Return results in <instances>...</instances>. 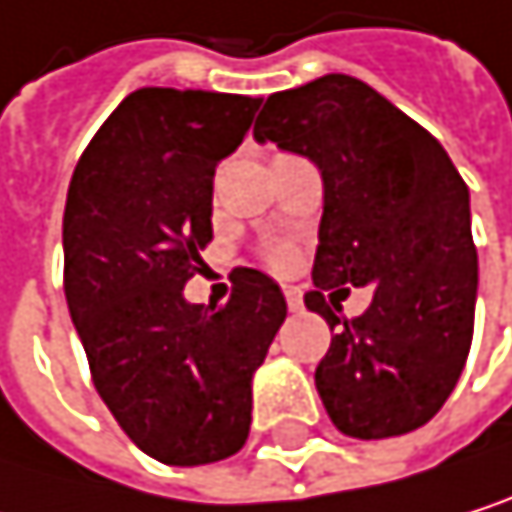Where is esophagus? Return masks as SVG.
Instances as JSON below:
<instances>
[{
    "instance_id": "obj_1",
    "label": "esophagus",
    "mask_w": 512,
    "mask_h": 512,
    "mask_svg": "<svg viewBox=\"0 0 512 512\" xmlns=\"http://www.w3.org/2000/svg\"><path fill=\"white\" fill-rule=\"evenodd\" d=\"M284 296H287V305L290 311H302V290L293 287V284H284Z\"/></svg>"
}]
</instances>
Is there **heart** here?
Segmentation results:
<instances>
[{
	"label": "heart",
	"instance_id": "1",
	"mask_svg": "<svg viewBox=\"0 0 512 512\" xmlns=\"http://www.w3.org/2000/svg\"><path fill=\"white\" fill-rule=\"evenodd\" d=\"M268 259H271V265L284 268V265H290V262H293V247L277 244V247H271V250H268Z\"/></svg>",
	"mask_w": 512,
	"mask_h": 512
}]
</instances>
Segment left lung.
Here are the masks:
<instances>
[{
  "label": "left lung",
  "instance_id": "obj_1",
  "mask_svg": "<svg viewBox=\"0 0 512 512\" xmlns=\"http://www.w3.org/2000/svg\"><path fill=\"white\" fill-rule=\"evenodd\" d=\"M253 137L305 155L323 180L317 290L305 305L336 329L314 372L326 415L357 440L427 424L467 363L479 284L470 192L452 158L418 121L342 72L271 94ZM348 283L373 287L354 321L331 314Z\"/></svg>",
  "mask_w": 512,
  "mask_h": 512
}]
</instances>
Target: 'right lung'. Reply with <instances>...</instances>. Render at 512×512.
<instances>
[{
	"label": "right lung",
	"mask_w": 512,
	"mask_h": 512,
	"mask_svg": "<svg viewBox=\"0 0 512 512\" xmlns=\"http://www.w3.org/2000/svg\"><path fill=\"white\" fill-rule=\"evenodd\" d=\"M262 97L140 88L75 164L63 210V290L94 388L149 458L213 464L250 437L253 372L287 317L256 268L222 308L183 296L213 241V176Z\"/></svg>",
	"instance_id": "obj_1"
}]
</instances>
